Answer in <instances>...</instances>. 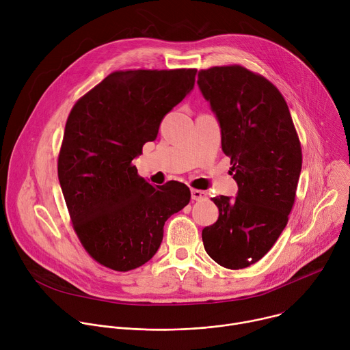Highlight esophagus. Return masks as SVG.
Segmentation results:
<instances>
[{"mask_svg":"<svg viewBox=\"0 0 350 350\" xmlns=\"http://www.w3.org/2000/svg\"><path fill=\"white\" fill-rule=\"evenodd\" d=\"M191 196L193 201H205L208 193L205 191H201V189H191Z\"/></svg>","mask_w":350,"mask_h":350,"instance_id":"obj_1","label":"esophagus"}]
</instances>
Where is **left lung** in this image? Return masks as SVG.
Listing matches in <instances>:
<instances>
[{"label":"left lung","instance_id":"1","mask_svg":"<svg viewBox=\"0 0 350 350\" xmlns=\"http://www.w3.org/2000/svg\"><path fill=\"white\" fill-rule=\"evenodd\" d=\"M198 85L221 130L235 198L215 196L219 219L202 230L208 255L239 270L260 260L288 223L302 170V149L284 96L267 79L242 66L198 73Z\"/></svg>","mask_w":350,"mask_h":350}]
</instances>
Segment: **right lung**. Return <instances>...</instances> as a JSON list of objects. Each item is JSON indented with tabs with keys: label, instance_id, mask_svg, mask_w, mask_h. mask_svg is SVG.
Wrapping results in <instances>:
<instances>
[{
	"label": "right lung",
	"instance_id": "obj_1",
	"mask_svg": "<svg viewBox=\"0 0 350 350\" xmlns=\"http://www.w3.org/2000/svg\"><path fill=\"white\" fill-rule=\"evenodd\" d=\"M196 69L113 72L75 104L58 178L73 228L105 267L129 271L158 252L165 221L191 199L178 181L152 187L133 159L163 118L191 92Z\"/></svg>",
	"mask_w": 350,
	"mask_h": 350
}]
</instances>
